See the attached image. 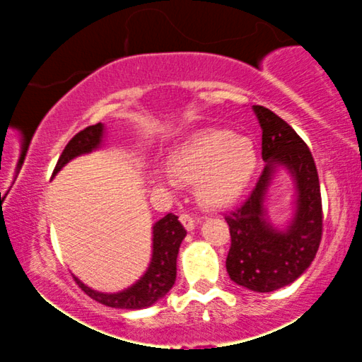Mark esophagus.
<instances>
[{"instance_id": "34e87169", "label": "esophagus", "mask_w": 362, "mask_h": 362, "mask_svg": "<svg viewBox=\"0 0 362 362\" xmlns=\"http://www.w3.org/2000/svg\"><path fill=\"white\" fill-rule=\"evenodd\" d=\"M180 221L185 226V230H189V231H192L194 228H195V224H197V221H195L194 216H190L189 213H182L180 214Z\"/></svg>"}]
</instances>
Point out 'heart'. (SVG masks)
<instances>
[{"instance_id":"heart-1","label":"heart","mask_w":362,"mask_h":362,"mask_svg":"<svg viewBox=\"0 0 362 362\" xmlns=\"http://www.w3.org/2000/svg\"><path fill=\"white\" fill-rule=\"evenodd\" d=\"M257 161L259 151L250 136L206 127L190 132L168 149L163 158L165 173H155V180L192 182L202 204L224 207L250 184Z\"/></svg>"}]
</instances>
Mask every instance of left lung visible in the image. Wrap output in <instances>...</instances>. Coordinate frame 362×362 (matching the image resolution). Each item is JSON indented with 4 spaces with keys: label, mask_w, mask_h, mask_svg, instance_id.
Returning a JSON list of instances; mask_svg holds the SVG:
<instances>
[{
    "label": "left lung",
    "mask_w": 362,
    "mask_h": 362,
    "mask_svg": "<svg viewBox=\"0 0 362 362\" xmlns=\"http://www.w3.org/2000/svg\"><path fill=\"white\" fill-rule=\"evenodd\" d=\"M253 112L262 129L265 167L247 201L224 216L231 235L226 271L238 286L271 293L296 281L317 255L323 226L322 195L305 141L272 110L253 105ZM281 169L290 173L295 184L293 218L284 228L274 227L264 209L268 189Z\"/></svg>",
    "instance_id": "1"
}]
</instances>
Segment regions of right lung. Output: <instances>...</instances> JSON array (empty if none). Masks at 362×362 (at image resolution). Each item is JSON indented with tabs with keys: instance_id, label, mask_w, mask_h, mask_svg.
<instances>
[{
	"instance_id": "right-lung-1",
	"label": "right lung",
	"mask_w": 362,
	"mask_h": 362,
	"mask_svg": "<svg viewBox=\"0 0 362 362\" xmlns=\"http://www.w3.org/2000/svg\"><path fill=\"white\" fill-rule=\"evenodd\" d=\"M103 136H105V126L102 122L88 126L83 131L78 132L74 138L66 144L64 151L61 153L57 160L56 168H54L52 177L56 175L66 163L73 158L86 155V153L95 151L102 148ZM187 231L178 221V216L167 214L160 221L153 224V253L151 262H149L146 272L143 274L139 281L129 286L127 289L119 291V293H100L88 288L86 284L74 277L76 284L93 298L95 301L102 305L110 306V308L120 310H141L155 305L158 300L165 296L172 286L175 284L177 277V255L180 248L182 240L185 238Z\"/></svg>"
}]
</instances>
